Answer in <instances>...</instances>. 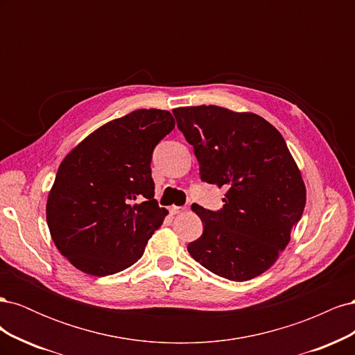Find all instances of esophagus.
<instances>
[{
    "label": "esophagus",
    "instance_id": "obj_1",
    "mask_svg": "<svg viewBox=\"0 0 355 355\" xmlns=\"http://www.w3.org/2000/svg\"><path fill=\"white\" fill-rule=\"evenodd\" d=\"M184 210H185V207H179V206H171V207L168 209V211H170L171 214H178V213L184 211Z\"/></svg>",
    "mask_w": 355,
    "mask_h": 355
}]
</instances>
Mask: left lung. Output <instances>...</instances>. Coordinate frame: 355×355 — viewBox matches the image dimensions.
I'll use <instances>...</instances> for the list:
<instances>
[{
  "mask_svg": "<svg viewBox=\"0 0 355 355\" xmlns=\"http://www.w3.org/2000/svg\"><path fill=\"white\" fill-rule=\"evenodd\" d=\"M202 182L228 188L218 211L192 206L202 234L188 252L209 271L245 282L272 266L304 213L306 189L286 141L252 112L214 105L173 110Z\"/></svg>",
  "mask_w": 355,
  "mask_h": 355,
  "instance_id": "obj_1",
  "label": "left lung"
}]
</instances>
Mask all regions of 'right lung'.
Wrapping results in <instances>:
<instances>
[{
	"label": "right lung",
	"mask_w": 355,
	"mask_h": 355,
	"mask_svg": "<svg viewBox=\"0 0 355 355\" xmlns=\"http://www.w3.org/2000/svg\"><path fill=\"white\" fill-rule=\"evenodd\" d=\"M175 128L163 110L103 124L62 161L47 200L58 250L80 271L105 277L141 259L166 209L154 198L153 151Z\"/></svg>",
	"instance_id": "1"
}]
</instances>
